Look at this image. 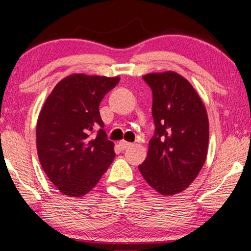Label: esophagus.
<instances>
[{
	"mask_svg": "<svg viewBox=\"0 0 251 251\" xmlns=\"http://www.w3.org/2000/svg\"><path fill=\"white\" fill-rule=\"evenodd\" d=\"M119 145H120V147L122 149H126V148H128V147L131 145L130 142H128V141H125V140H121L120 142H119Z\"/></svg>",
	"mask_w": 251,
	"mask_h": 251,
	"instance_id": "34e87169",
	"label": "esophagus"
}]
</instances>
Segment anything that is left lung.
Returning a JSON list of instances; mask_svg holds the SVG:
<instances>
[{"instance_id": "obj_1", "label": "left lung", "mask_w": 251, "mask_h": 251, "mask_svg": "<svg viewBox=\"0 0 251 251\" xmlns=\"http://www.w3.org/2000/svg\"><path fill=\"white\" fill-rule=\"evenodd\" d=\"M142 78L152 90L155 130L138 169L159 194H178L196 179L207 158V111L195 88L179 74L151 73Z\"/></svg>"}]
</instances>
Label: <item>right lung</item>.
I'll return each instance as SVG.
<instances>
[{"label":"right lung","instance_id":"obj_1","mask_svg":"<svg viewBox=\"0 0 251 251\" xmlns=\"http://www.w3.org/2000/svg\"><path fill=\"white\" fill-rule=\"evenodd\" d=\"M120 77L73 74L47 98L37 122V152L44 173L63 195L81 197L95 187L115 158L99 105ZM96 126V139L90 137Z\"/></svg>","mask_w":251,"mask_h":251}]
</instances>
